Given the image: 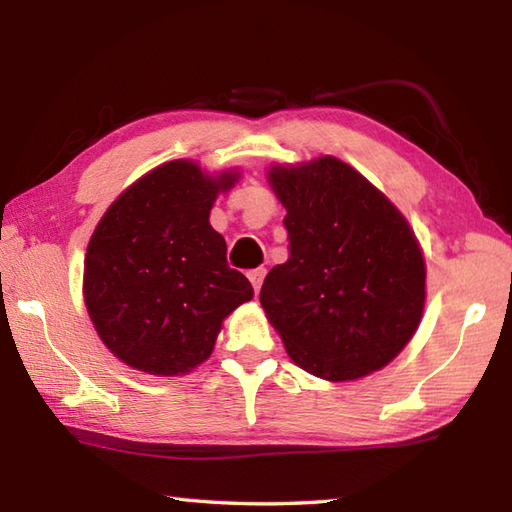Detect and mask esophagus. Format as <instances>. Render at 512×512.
Listing matches in <instances>:
<instances>
[{"instance_id": "1", "label": "esophagus", "mask_w": 512, "mask_h": 512, "mask_svg": "<svg viewBox=\"0 0 512 512\" xmlns=\"http://www.w3.org/2000/svg\"><path fill=\"white\" fill-rule=\"evenodd\" d=\"M264 277H266L264 268H255V270H250V273H248V279H250V284H253L255 292H259V288H262Z\"/></svg>"}]
</instances>
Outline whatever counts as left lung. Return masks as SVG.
Here are the masks:
<instances>
[{
	"mask_svg": "<svg viewBox=\"0 0 512 512\" xmlns=\"http://www.w3.org/2000/svg\"><path fill=\"white\" fill-rule=\"evenodd\" d=\"M290 257L259 301L286 352L308 374L345 383L383 369L416 334L424 310L422 248L372 182L334 156L273 165Z\"/></svg>",
	"mask_w": 512,
	"mask_h": 512,
	"instance_id": "1",
	"label": "left lung"
}]
</instances>
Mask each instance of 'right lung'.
<instances>
[{"label":"right lung","instance_id":"1","mask_svg":"<svg viewBox=\"0 0 512 512\" xmlns=\"http://www.w3.org/2000/svg\"><path fill=\"white\" fill-rule=\"evenodd\" d=\"M237 169L171 160L127 187L90 237L83 299L107 350L138 372L180 376L211 356L222 321L253 299L209 222Z\"/></svg>","mask_w":512,"mask_h":512}]
</instances>
